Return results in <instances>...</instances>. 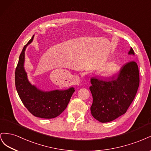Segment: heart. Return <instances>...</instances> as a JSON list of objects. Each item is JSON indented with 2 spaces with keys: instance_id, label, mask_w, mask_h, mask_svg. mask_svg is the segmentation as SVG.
Here are the masks:
<instances>
[{
  "instance_id": "1",
  "label": "heart",
  "mask_w": 151,
  "mask_h": 151,
  "mask_svg": "<svg viewBox=\"0 0 151 151\" xmlns=\"http://www.w3.org/2000/svg\"><path fill=\"white\" fill-rule=\"evenodd\" d=\"M118 66L115 63H110L109 65H107L104 70V75L107 76H110L114 74L118 71Z\"/></svg>"
}]
</instances>
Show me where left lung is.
Listing matches in <instances>:
<instances>
[{
    "label": "left lung",
    "mask_w": 151,
    "mask_h": 151,
    "mask_svg": "<svg viewBox=\"0 0 151 151\" xmlns=\"http://www.w3.org/2000/svg\"><path fill=\"white\" fill-rule=\"evenodd\" d=\"M128 54H135L132 47ZM90 82L92 116L101 123L113 121L126 113L135 99L140 83L139 67L135 61H130L121 68L117 76L111 79L92 77Z\"/></svg>",
    "instance_id": "8db88e82"
}]
</instances>
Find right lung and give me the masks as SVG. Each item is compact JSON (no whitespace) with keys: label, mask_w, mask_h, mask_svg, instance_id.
Segmentation results:
<instances>
[{"label":"right lung","mask_w":151,"mask_h":151,"mask_svg":"<svg viewBox=\"0 0 151 151\" xmlns=\"http://www.w3.org/2000/svg\"><path fill=\"white\" fill-rule=\"evenodd\" d=\"M34 35L26 44L19 55L15 71L16 88L20 99L29 113L36 117L51 119L61 114L66 108L72 95L75 91L71 87L66 90L42 92L31 85L24 70V51Z\"/></svg>","instance_id":"add662e5"}]
</instances>
